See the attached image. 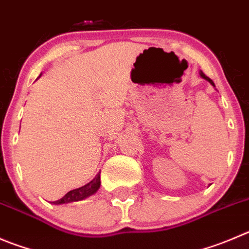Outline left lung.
<instances>
[{"label": "left lung", "instance_id": "8db88e82", "mask_svg": "<svg viewBox=\"0 0 249 249\" xmlns=\"http://www.w3.org/2000/svg\"><path fill=\"white\" fill-rule=\"evenodd\" d=\"M199 73H200V77H203V78H204V80H206V81H208V82H209V83H210V85H213V87H215V85H213V80H210V78H209V77H208V76H205V73H204V72H203V71H200V72H199Z\"/></svg>", "mask_w": 249, "mask_h": 249}]
</instances>
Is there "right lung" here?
Here are the masks:
<instances>
[{"mask_svg":"<svg viewBox=\"0 0 249 249\" xmlns=\"http://www.w3.org/2000/svg\"><path fill=\"white\" fill-rule=\"evenodd\" d=\"M99 187H101V172H99L89 183H87V184L83 185V187L77 188V189L70 190L65 196H62L59 200L53 201V204L60 205V204H67L72 203V201H80L82 200V199L88 198V196L94 194V193L99 189Z\"/></svg>","mask_w":249,"mask_h":249,"instance_id":"right-lung-1","label":"right lung"}]
</instances>
